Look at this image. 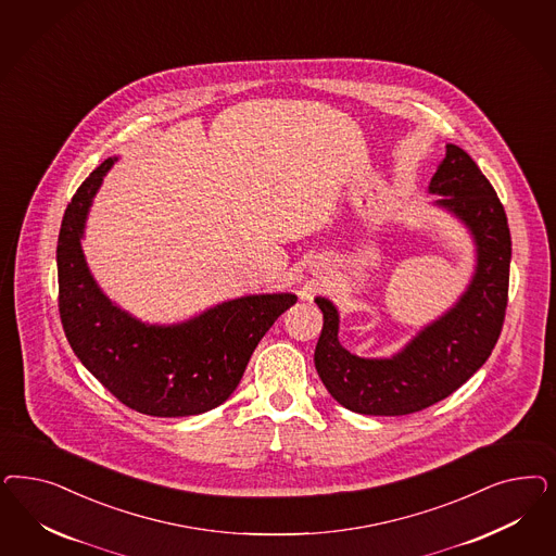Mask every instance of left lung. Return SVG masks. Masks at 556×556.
Returning a JSON list of instances; mask_svg holds the SVG:
<instances>
[{
  "label": "left lung",
  "instance_id": "obj_1",
  "mask_svg": "<svg viewBox=\"0 0 556 556\" xmlns=\"http://www.w3.org/2000/svg\"><path fill=\"white\" fill-rule=\"evenodd\" d=\"M438 206L460 218L477 245L472 280L458 303L424 327L391 358H358L338 340L340 315L317 296L323 329L315 368L325 389L350 412L407 415L446 399L491 356L502 333L511 237L503 204L465 149L446 144V157L430 181Z\"/></svg>",
  "mask_w": 556,
  "mask_h": 556
}]
</instances>
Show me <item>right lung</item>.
I'll return each instance as SVG.
<instances>
[{
	"label": "right lung",
	"instance_id": "right-lung-1",
	"mask_svg": "<svg viewBox=\"0 0 556 556\" xmlns=\"http://www.w3.org/2000/svg\"><path fill=\"white\" fill-rule=\"evenodd\" d=\"M116 157L96 167L72 198L56 241L59 315L75 356L126 407L186 417L225 403L255 345L296 303L290 292L250 294L176 325H147L114 305L88 269L86 216Z\"/></svg>",
	"mask_w": 556,
	"mask_h": 556
}]
</instances>
